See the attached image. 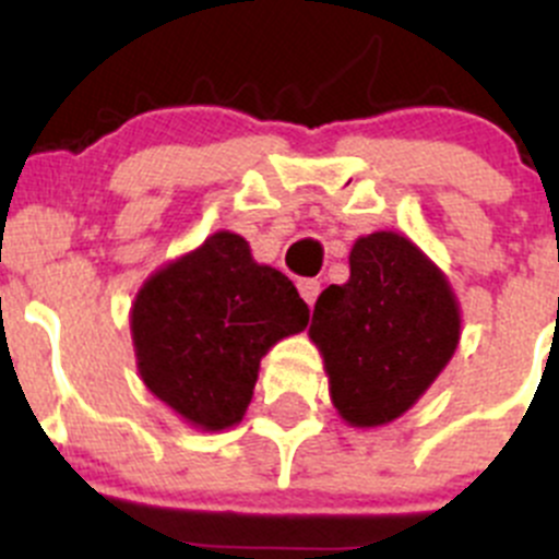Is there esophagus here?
<instances>
[{"instance_id": "1", "label": "esophagus", "mask_w": 559, "mask_h": 559, "mask_svg": "<svg viewBox=\"0 0 559 559\" xmlns=\"http://www.w3.org/2000/svg\"><path fill=\"white\" fill-rule=\"evenodd\" d=\"M297 289H300L302 300H306L308 306H313L316 297H319V292H321V286H319V281L306 278V281H300V284H297Z\"/></svg>"}]
</instances>
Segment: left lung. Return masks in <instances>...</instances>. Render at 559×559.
<instances>
[{"label": "left lung", "instance_id": "1", "mask_svg": "<svg viewBox=\"0 0 559 559\" xmlns=\"http://www.w3.org/2000/svg\"><path fill=\"white\" fill-rule=\"evenodd\" d=\"M348 270L346 284L319 295L308 335L341 419L381 427L403 416L454 357L460 302L443 270L392 229L357 238Z\"/></svg>", "mask_w": 559, "mask_h": 559}]
</instances>
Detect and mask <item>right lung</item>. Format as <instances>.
<instances>
[{
	"label": "right lung",
	"mask_w": 559,
	"mask_h": 559,
	"mask_svg": "<svg viewBox=\"0 0 559 559\" xmlns=\"http://www.w3.org/2000/svg\"><path fill=\"white\" fill-rule=\"evenodd\" d=\"M306 324L295 284L229 229L151 273L129 311L143 384L202 432L243 419L262 357Z\"/></svg>",
	"instance_id": "right-lung-1"
}]
</instances>
